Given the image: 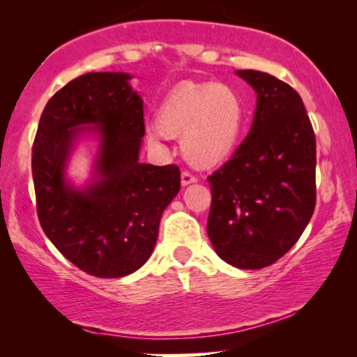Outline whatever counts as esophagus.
Returning a JSON list of instances; mask_svg holds the SVG:
<instances>
[{
  "label": "esophagus",
  "instance_id": "esophagus-1",
  "mask_svg": "<svg viewBox=\"0 0 357 357\" xmlns=\"http://www.w3.org/2000/svg\"><path fill=\"white\" fill-rule=\"evenodd\" d=\"M180 178H182V185L183 187H187L190 183H195L197 182V177L192 172H188V170H183L182 175H180Z\"/></svg>",
  "mask_w": 357,
  "mask_h": 357
}]
</instances>
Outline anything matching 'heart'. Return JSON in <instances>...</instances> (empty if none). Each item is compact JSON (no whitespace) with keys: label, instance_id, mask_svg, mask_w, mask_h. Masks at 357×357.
<instances>
[{"label":"heart","instance_id":"obj_1","mask_svg":"<svg viewBox=\"0 0 357 357\" xmlns=\"http://www.w3.org/2000/svg\"><path fill=\"white\" fill-rule=\"evenodd\" d=\"M245 123V105L231 86L206 82L183 84L165 97L158 125L146 136L158 143L162 135H182V153L197 167L222 162L236 149Z\"/></svg>","mask_w":357,"mask_h":357}]
</instances>
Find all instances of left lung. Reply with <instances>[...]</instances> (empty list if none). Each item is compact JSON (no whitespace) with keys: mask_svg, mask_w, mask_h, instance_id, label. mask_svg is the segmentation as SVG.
Returning <instances> with one entry per match:
<instances>
[{"mask_svg":"<svg viewBox=\"0 0 357 357\" xmlns=\"http://www.w3.org/2000/svg\"><path fill=\"white\" fill-rule=\"evenodd\" d=\"M237 76L257 92L255 116L232 158L208 177V236L229 265L260 270L291 250L314 214L315 133L289 84L253 70Z\"/></svg>","mask_w":357,"mask_h":357,"instance_id":"obj_1","label":"left lung"}]
</instances>
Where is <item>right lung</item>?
Listing matches in <instances>:
<instances>
[{
    "label": "right lung",
    "instance_id": "1",
    "mask_svg": "<svg viewBox=\"0 0 357 357\" xmlns=\"http://www.w3.org/2000/svg\"><path fill=\"white\" fill-rule=\"evenodd\" d=\"M130 79L126 73H87L68 82L47 102L32 146L43 232L73 265L97 278L126 276L148 261L164 209L180 190L177 165L139 162L144 112ZM84 130H97L101 143L95 182L77 190L64 167Z\"/></svg>",
    "mask_w": 357,
    "mask_h": 357
}]
</instances>
